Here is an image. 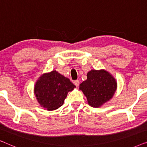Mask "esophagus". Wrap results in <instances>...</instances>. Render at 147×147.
<instances>
[{
	"label": "esophagus",
	"mask_w": 147,
	"mask_h": 147,
	"mask_svg": "<svg viewBox=\"0 0 147 147\" xmlns=\"http://www.w3.org/2000/svg\"><path fill=\"white\" fill-rule=\"evenodd\" d=\"M74 85L76 86V87H78L80 85V81L79 80H75V81L74 82Z\"/></svg>",
	"instance_id": "34e87169"
}]
</instances>
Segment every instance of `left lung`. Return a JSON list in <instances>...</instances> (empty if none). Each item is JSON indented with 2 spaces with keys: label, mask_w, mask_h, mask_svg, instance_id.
<instances>
[{
  "label": "left lung",
  "mask_w": 147,
  "mask_h": 147,
  "mask_svg": "<svg viewBox=\"0 0 147 147\" xmlns=\"http://www.w3.org/2000/svg\"><path fill=\"white\" fill-rule=\"evenodd\" d=\"M117 88L116 80L106 70L92 69L87 80L80 85V90L86 96L88 103L94 108L100 107L113 97Z\"/></svg>",
  "instance_id": "left-lung-1"
}]
</instances>
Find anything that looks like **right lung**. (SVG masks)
Returning <instances> with one entry per match:
<instances>
[{
	"mask_svg": "<svg viewBox=\"0 0 147 147\" xmlns=\"http://www.w3.org/2000/svg\"><path fill=\"white\" fill-rule=\"evenodd\" d=\"M76 86L68 78L53 70L44 74L36 82L34 94L38 102L47 110H54L63 104L67 93Z\"/></svg>",
	"mask_w": 147,
	"mask_h": 147,
	"instance_id": "1",
	"label": "right lung"
}]
</instances>
